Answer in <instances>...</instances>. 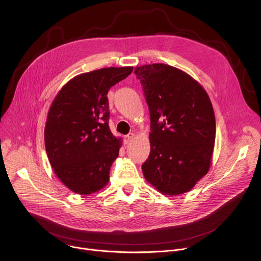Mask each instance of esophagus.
I'll return each mask as SVG.
<instances>
[{"label": "esophagus", "mask_w": 261, "mask_h": 261, "mask_svg": "<svg viewBox=\"0 0 261 261\" xmlns=\"http://www.w3.org/2000/svg\"><path fill=\"white\" fill-rule=\"evenodd\" d=\"M133 137H134V134H133V133L127 134V135L125 136V142H126V143H129V142L133 139Z\"/></svg>", "instance_id": "1"}]
</instances>
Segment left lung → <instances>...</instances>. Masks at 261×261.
Wrapping results in <instances>:
<instances>
[{
    "mask_svg": "<svg viewBox=\"0 0 261 261\" xmlns=\"http://www.w3.org/2000/svg\"><path fill=\"white\" fill-rule=\"evenodd\" d=\"M150 110L151 152L145 179L161 193L190 191L206 174L216 137L212 102L187 73L166 64L136 67Z\"/></svg>",
    "mask_w": 261,
    "mask_h": 261,
    "instance_id": "obj_1",
    "label": "left lung"
}]
</instances>
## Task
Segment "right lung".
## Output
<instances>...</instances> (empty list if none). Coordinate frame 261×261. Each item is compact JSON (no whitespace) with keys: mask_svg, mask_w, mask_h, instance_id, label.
Segmentation results:
<instances>
[{"mask_svg":"<svg viewBox=\"0 0 261 261\" xmlns=\"http://www.w3.org/2000/svg\"><path fill=\"white\" fill-rule=\"evenodd\" d=\"M132 71L109 67L81 74L62 88L49 108L46 154L57 176L73 192L88 195L109 180L122 143L108 126L107 93Z\"/></svg>","mask_w":261,"mask_h":261,"instance_id":"1","label":"right lung"}]
</instances>
